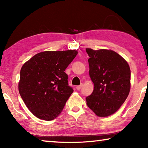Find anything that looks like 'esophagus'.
I'll return each mask as SVG.
<instances>
[{"label":"esophagus","mask_w":148,"mask_h":148,"mask_svg":"<svg viewBox=\"0 0 148 148\" xmlns=\"http://www.w3.org/2000/svg\"><path fill=\"white\" fill-rule=\"evenodd\" d=\"M82 86H83V84H81V85H79V86H76V89H77V90H79L80 89L82 88Z\"/></svg>","instance_id":"1"}]
</instances>
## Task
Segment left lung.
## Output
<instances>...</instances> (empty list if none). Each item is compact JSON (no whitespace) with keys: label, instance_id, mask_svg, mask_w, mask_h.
I'll return each mask as SVG.
<instances>
[{"label":"left lung","instance_id":"obj_1","mask_svg":"<svg viewBox=\"0 0 148 148\" xmlns=\"http://www.w3.org/2000/svg\"><path fill=\"white\" fill-rule=\"evenodd\" d=\"M89 74L94 84L87 104L99 117H108L118 110L131 89V70L126 60L111 49L86 48Z\"/></svg>","mask_w":148,"mask_h":148}]
</instances>
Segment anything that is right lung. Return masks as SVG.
Instances as JSON below:
<instances>
[{"mask_svg":"<svg viewBox=\"0 0 148 148\" xmlns=\"http://www.w3.org/2000/svg\"><path fill=\"white\" fill-rule=\"evenodd\" d=\"M77 53L76 49L42 51L22 66L19 92L34 116L51 121L61 114L74 91L64 71Z\"/></svg>","mask_w":148,"mask_h":148,"instance_id":"1","label":"right lung"}]
</instances>
